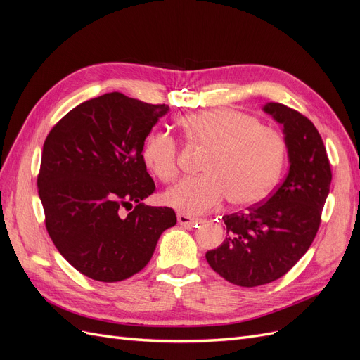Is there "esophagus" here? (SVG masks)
I'll use <instances>...</instances> for the list:
<instances>
[{
    "label": "esophagus",
    "instance_id": "1",
    "mask_svg": "<svg viewBox=\"0 0 360 360\" xmlns=\"http://www.w3.org/2000/svg\"><path fill=\"white\" fill-rule=\"evenodd\" d=\"M177 221L180 225H184V226H193L197 225L201 219H198V217H193V216H189L186 213H177Z\"/></svg>",
    "mask_w": 360,
    "mask_h": 360
}]
</instances>
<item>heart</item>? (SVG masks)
I'll return each instance as SVG.
<instances>
[{
    "label": "heart",
    "instance_id": "heart-1",
    "mask_svg": "<svg viewBox=\"0 0 360 360\" xmlns=\"http://www.w3.org/2000/svg\"><path fill=\"white\" fill-rule=\"evenodd\" d=\"M186 143L207 148L205 174L184 179L163 195L181 213L201 214L225 198L252 204L274 189L285 162V141L276 129L234 108L191 114L179 120ZM179 147L172 136L151 132L143 146V160L155 176L169 183L179 176Z\"/></svg>",
    "mask_w": 360,
    "mask_h": 360
}]
</instances>
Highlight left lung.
<instances>
[{
    "label": "left lung",
    "mask_w": 360,
    "mask_h": 360,
    "mask_svg": "<svg viewBox=\"0 0 360 360\" xmlns=\"http://www.w3.org/2000/svg\"><path fill=\"white\" fill-rule=\"evenodd\" d=\"M263 111L282 126L287 177L264 202L225 214V240L205 254L216 274L240 287L274 282L307 254L332 181L326 147L311 120L275 102L266 103Z\"/></svg>",
    "instance_id": "obj_1"
}]
</instances>
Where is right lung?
<instances>
[{
  "mask_svg": "<svg viewBox=\"0 0 360 360\" xmlns=\"http://www.w3.org/2000/svg\"><path fill=\"white\" fill-rule=\"evenodd\" d=\"M168 111L106 93L73 108L46 136L37 177L46 230L82 275L101 282L134 276L176 225L169 207L143 202L156 189L143 146ZM123 206L134 210L123 217Z\"/></svg>",
  "mask_w": 360,
  "mask_h": 360,
  "instance_id": "add662e5",
  "label": "right lung"
}]
</instances>
